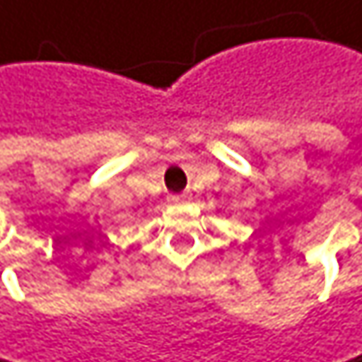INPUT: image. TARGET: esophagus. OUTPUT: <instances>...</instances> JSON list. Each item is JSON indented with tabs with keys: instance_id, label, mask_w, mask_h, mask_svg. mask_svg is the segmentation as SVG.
I'll return each instance as SVG.
<instances>
[{
	"instance_id": "1",
	"label": "esophagus",
	"mask_w": 362,
	"mask_h": 362,
	"mask_svg": "<svg viewBox=\"0 0 362 362\" xmlns=\"http://www.w3.org/2000/svg\"><path fill=\"white\" fill-rule=\"evenodd\" d=\"M169 202H171V204H182V202H187V195H185V193H182V195H171Z\"/></svg>"
}]
</instances>
